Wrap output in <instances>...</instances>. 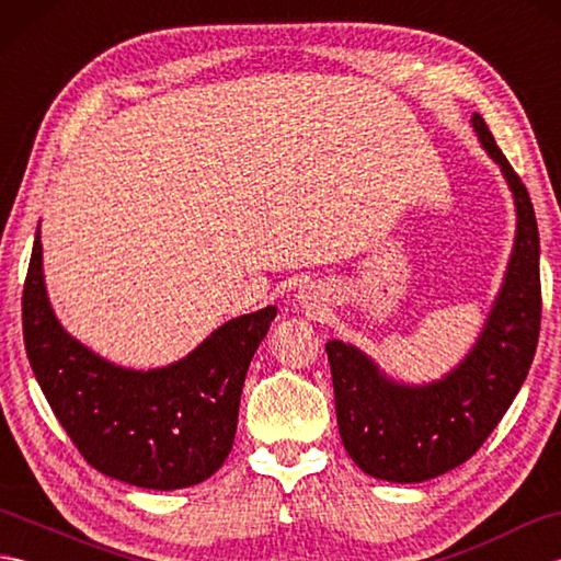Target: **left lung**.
I'll return each instance as SVG.
<instances>
[{"mask_svg": "<svg viewBox=\"0 0 561 561\" xmlns=\"http://www.w3.org/2000/svg\"><path fill=\"white\" fill-rule=\"evenodd\" d=\"M472 127L516 205L514 253L478 342L450 374L424 386L388 378L352 344H325L342 444L378 480L424 482L474 456L518 396L538 347L540 236L533 202L480 113Z\"/></svg>", "mask_w": 561, "mask_h": 561, "instance_id": "8db88e82", "label": "left lung"}]
</instances>
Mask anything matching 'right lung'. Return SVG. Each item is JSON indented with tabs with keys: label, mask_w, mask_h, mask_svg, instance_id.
<instances>
[{
	"label": "right lung",
	"mask_w": 561,
	"mask_h": 561,
	"mask_svg": "<svg viewBox=\"0 0 561 561\" xmlns=\"http://www.w3.org/2000/svg\"><path fill=\"white\" fill-rule=\"evenodd\" d=\"M21 311L35 380L83 460L145 490H183L221 468L233 446L250 359L277 316L274 306L238 316L171 366H115L55 318L45 291L41 226Z\"/></svg>",
	"instance_id": "right-lung-1"
}]
</instances>
